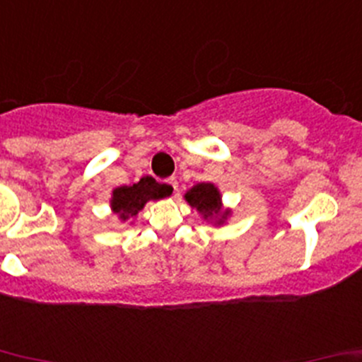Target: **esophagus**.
<instances>
[{
    "instance_id": "1",
    "label": "esophagus",
    "mask_w": 362,
    "mask_h": 362,
    "mask_svg": "<svg viewBox=\"0 0 362 362\" xmlns=\"http://www.w3.org/2000/svg\"><path fill=\"white\" fill-rule=\"evenodd\" d=\"M166 184L170 185L171 189H173V194H177V191H178V182H177V178L170 177V178H168V180H166Z\"/></svg>"
}]
</instances>
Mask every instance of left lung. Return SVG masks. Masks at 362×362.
I'll list each match as a JSON object with an SVG mask.
<instances>
[{
  "label": "left lung",
  "instance_id": "1",
  "mask_svg": "<svg viewBox=\"0 0 362 362\" xmlns=\"http://www.w3.org/2000/svg\"><path fill=\"white\" fill-rule=\"evenodd\" d=\"M185 202L203 215L204 221H211L215 224H224L231 210H222L221 192L210 182H202L185 192Z\"/></svg>",
  "mask_w": 362,
  "mask_h": 362
}]
</instances>
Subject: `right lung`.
Instances as JSON below:
<instances>
[{
    "label": "right lung",
    "mask_w": 362,
    "mask_h": 362,
    "mask_svg": "<svg viewBox=\"0 0 362 362\" xmlns=\"http://www.w3.org/2000/svg\"><path fill=\"white\" fill-rule=\"evenodd\" d=\"M173 189L166 184H159L156 178L144 177L138 184L122 185V187L113 189L110 206L113 214L119 215L122 222L127 218L136 217L138 211L145 206V203L151 199H160L171 194Z\"/></svg>",
    "instance_id": "add662e5"
}]
</instances>
